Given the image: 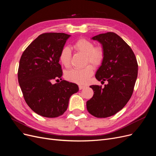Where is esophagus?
I'll list each match as a JSON object with an SVG mask.
<instances>
[{
  "label": "esophagus",
  "mask_w": 156,
  "mask_h": 156,
  "mask_svg": "<svg viewBox=\"0 0 156 156\" xmlns=\"http://www.w3.org/2000/svg\"><path fill=\"white\" fill-rule=\"evenodd\" d=\"M85 88V87L84 86H83V85H79V90H83V89H84Z\"/></svg>",
  "instance_id": "1"
}]
</instances>
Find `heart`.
Wrapping results in <instances>:
<instances>
[{
  "instance_id": "heart-1",
  "label": "heart",
  "mask_w": 156,
  "mask_h": 156,
  "mask_svg": "<svg viewBox=\"0 0 156 156\" xmlns=\"http://www.w3.org/2000/svg\"><path fill=\"white\" fill-rule=\"evenodd\" d=\"M73 48L77 52L85 55L86 62L91 63L94 66H99L103 63L105 51L103 46H94V42L84 38H80L73 44ZM72 53L69 47H64L59 55V59L63 66L68 68L71 64ZM94 73V67L89 65L81 69H72L66 72V79L70 82L79 84L87 83Z\"/></svg>"
}]
</instances>
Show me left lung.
Wrapping results in <instances>:
<instances>
[{"instance_id":"left-lung-1","label":"left lung","mask_w":156,"mask_h":156,"mask_svg":"<svg viewBox=\"0 0 156 156\" xmlns=\"http://www.w3.org/2000/svg\"><path fill=\"white\" fill-rule=\"evenodd\" d=\"M103 45L105 57L95 77L102 86L92 85L94 95L87 102L90 114L105 118L123 108L131 98L137 77L138 64L135 54L126 42L114 32L92 37Z\"/></svg>"}]
</instances>
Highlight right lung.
Masks as SVG:
<instances>
[{"label": "right lung", "instance_id": "right-lung-1", "mask_svg": "<svg viewBox=\"0 0 156 156\" xmlns=\"http://www.w3.org/2000/svg\"><path fill=\"white\" fill-rule=\"evenodd\" d=\"M69 35L44 33L26 48L21 55L18 80L24 99L36 114L45 117H57L68 108L70 96L79 91L78 86L62 79L59 55Z\"/></svg>", "mask_w": 156, "mask_h": 156}]
</instances>
